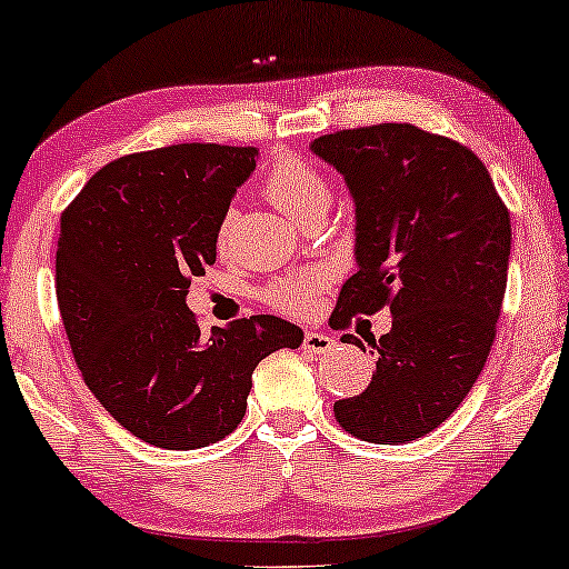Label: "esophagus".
<instances>
[{"instance_id": "esophagus-1", "label": "esophagus", "mask_w": 569, "mask_h": 569, "mask_svg": "<svg viewBox=\"0 0 569 569\" xmlns=\"http://www.w3.org/2000/svg\"><path fill=\"white\" fill-rule=\"evenodd\" d=\"M335 337H329V335H321V331H307L305 335V342H302V348L307 350V352H316V356H321V352H329V350H335Z\"/></svg>"}]
</instances>
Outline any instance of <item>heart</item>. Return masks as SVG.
<instances>
[{
  "instance_id": "1",
  "label": "heart",
  "mask_w": 569,
  "mask_h": 569,
  "mask_svg": "<svg viewBox=\"0 0 569 569\" xmlns=\"http://www.w3.org/2000/svg\"><path fill=\"white\" fill-rule=\"evenodd\" d=\"M264 192L278 206L286 217L299 221L316 217V213H326L331 206V187L323 179L318 168L310 162L297 158H280L272 162L267 171ZM232 232V213H224L219 230L217 243L224 248L230 243ZM326 276L323 272H305V276H289L280 278L267 289V302H270L280 312H291V316H302L316 302V293L323 289Z\"/></svg>"
}]
</instances>
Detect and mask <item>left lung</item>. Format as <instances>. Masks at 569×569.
<instances>
[{
	"mask_svg": "<svg viewBox=\"0 0 569 569\" xmlns=\"http://www.w3.org/2000/svg\"><path fill=\"white\" fill-rule=\"evenodd\" d=\"M356 202L358 272L331 326L390 307L393 329L369 345L361 396L335 403L348 433L403 443L439 428L471 393L495 342L511 257V217L468 147L409 122L337 130L310 143ZM342 342L361 339L345 335Z\"/></svg>",
	"mask_w": 569,
	"mask_h": 569,
	"instance_id": "left-lung-1",
	"label": "left lung"
}]
</instances>
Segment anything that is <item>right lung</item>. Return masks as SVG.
<instances>
[{"mask_svg":"<svg viewBox=\"0 0 569 569\" xmlns=\"http://www.w3.org/2000/svg\"><path fill=\"white\" fill-rule=\"evenodd\" d=\"M253 147L176 143L98 171L61 217L56 293L82 380L122 428L160 449H200L246 415L251 375L302 329L251 316L202 337L192 278L257 168Z\"/></svg>","mask_w":569,"mask_h":569,"instance_id":"1","label":"right lung"}]
</instances>
